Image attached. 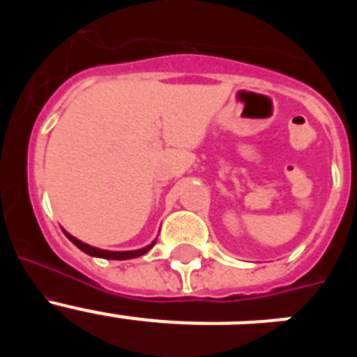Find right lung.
Masks as SVG:
<instances>
[{
	"mask_svg": "<svg viewBox=\"0 0 357 357\" xmlns=\"http://www.w3.org/2000/svg\"><path fill=\"white\" fill-rule=\"evenodd\" d=\"M64 234L68 236L69 241H73L75 245H77L78 248H80L82 252H85L87 255H93V257H102V259H116V261H125V259H134V257H139V255L146 254L148 250H150L153 245H155V241L151 243V245H148V247L144 248H139V250H128V252H110V250H102V248H96V247H91V245H87V243H82L80 239L73 238L71 234H68L64 230Z\"/></svg>",
	"mask_w": 357,
	"mask_h": 357,
	"instance_id": "obj_1",
	"label": "right lung"
}]
</instances>
